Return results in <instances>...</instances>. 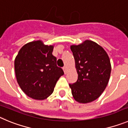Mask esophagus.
Returning <instances> with one entry per match:
<instances>
[{"instance_id": "34e87169", "label": "esophagus", "mask_w": 128, "mask_h": 128, "mask_svg": "<svg viewBox=\"0 0 128 128\" xmlns=\"http://www.w3.org/2000/svg\"><path fill=\"white\" fill-rule=\"evenodd\" d=\"M63 70L65 72V74H66V72H67V66H64L63 67Z\"/></svg>"}]
</instances>
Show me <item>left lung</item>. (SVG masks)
Segmentation results:
<instances>
[{
    "label": "left lung",
    "instance_id": "obj_1",
    "mask_svg": "<svg viewBox=\"0 0 128 128\" xmlns=\"http://www.w3.org/2000/svg\"><path fill=\"white\" fill-rule=\"evenodd\" d=\"M78 74L76 82L69 84L73 98L80 103L98 99L106 88L111 74L109 56L101 46L91 40L71 46Z\"/></svg>",
    "mask_w": 128,
    "mask_h": 128
}]
</instances>
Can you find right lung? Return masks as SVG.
<instances>
[{"label":"right lung","instance_id":"right-lung-1","mask_svg":"<svg viewBox=\"0 0 128 128\" xmlns=\"http://www.w3.org/2000/svg\"><path fill=\"white\" fill-rule=\"evenodd\" d=\"M54 46L44 45L41 40L26 44L14 60L18 84L29 98L44 100L54 91L56 82L64 74L52 55Z\"/></svg>","mask_w":128,"mask_h":128}]
</instances>
